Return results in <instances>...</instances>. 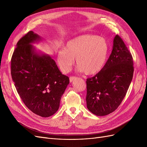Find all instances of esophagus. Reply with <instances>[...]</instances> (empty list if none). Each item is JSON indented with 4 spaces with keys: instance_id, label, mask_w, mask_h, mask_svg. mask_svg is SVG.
Instances as JSON below:
<instances>
[{
    "instance_id": "obj_1",
    "label": "esophagus",
    "mask_w": 147,
    "mask_h": 147,
    "mask_svg": "<svg viewBox=\"0 0 147 147\" xmlns=\"http://www.w3.org/2000/svg\"><path fill=\"white\" fill-rule=\"evenodd\" d=\"M75 78L76 77H70V78H69V80H70V82H73L74 80L75 79Z\"/></svg>"
}]
</instances>
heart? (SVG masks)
I'll use <instances>...</instances> for the list:
<instances>
[{
    "instance_id": "1",
    "label": "heart",
    "mask_w": 147,
    "mask_h": 147,
    "mask_svg": "<svg viewBox=\"0 0 147 147\" xmlns=\"http://www.w3.org/2000/svg\"><path fill=\"white\" fill-rule=\"evenodd\" d=\"M109 51L105 38L91 34L81 35L67 42L64 48L58 51L57 63L63 72H68L75 58L79 72L95 75L104 67Z\"/></svg>"
}]
</instances>
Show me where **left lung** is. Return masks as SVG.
<instances>
[{
  "mask_svg": "<svg viewBox=\"0 0 147 147\" xmlns=\"http://www.w3.org/2000/svg\"><path fill=\"white\" fill-rule=\"evenodd\" d=\"M132 56L121 38L117 35L109 58L100 72L86 80V105L97 116L116 110L125 97L131 83Z\"/></svg>",
  "mask_w": 147,
  "mask_h": 147,
  "instance_id": "8db88e82",
  "label": "left lung"
}]
</instances>
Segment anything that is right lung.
<instances>
[{
	"label": "right lung",
	"instance_id": "right-lung-1",
	"mask_svg": "<svg viewBox=\"0 0 147 147\" xmlns=\"http://www.w3.org/2000/svg\"><path fill=\"white\" fill-rule=\"evenodd\" d=\"M42 40L29 31L16 44L11 59V75L15 86L25 105L42 117L54 115L69 83L54 59L38 52L32 45Z\"/></svg>",
	"mask_w": 147,
	"mask_h": 147
}]
</instances>
